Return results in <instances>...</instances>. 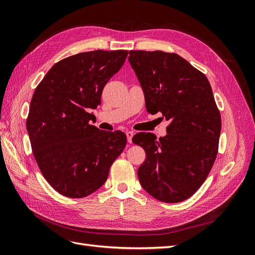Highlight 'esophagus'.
Returning <instances> with one entry per match:
<instances>
[{"label": "esophagus", "instance_id": "esophagus-1", "mask_svg": "<svg viewBox=\"0 0 255 255\" xmlns=\"http://www.w3.org/2000/svg\"><path fill=\"white\" fill-rule=\"evenodd\" d=\"M126 134H127V138H128V143H132V138L134 136V132H132V130H128Z\"/></svg>", "mask_w": 255, "mask_h": 255}]
</instances>
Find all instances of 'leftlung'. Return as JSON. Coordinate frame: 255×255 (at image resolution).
<instances>
[{
	"mask_svg": "<svg viewBox=\"0 0 255 255\" xmlns=\"http://www.w3.org/2000/svg\"><path fill=\"white\" fill-rule=\"evenodd\" d=\"M128 61L144 94L146 112L170 121L167 135L137 133L145 152L138 168L143 189L158 201L177 203L201 187L218 153L221 116L206 76L175 53L129 51Z\"/></svg>",
	"mask_w": 255,
	"mask_h": 255,
	"instance_id": "8db88e82",
	"label": "left lung"
}]
</instances>
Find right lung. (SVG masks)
<instances>
[{
	"label": "right lung",
	"instance_id": "obj_1",
	"mask_svg": "<svg viewBox=\"0 0 255 255\" xmlns=\"http://www.w3.org/2000/svg\"><path fill=\"white\" fill-rule=\"evenodd\" d=\"M127 56L126 50L75 54L54 65L35 89L26 119L30 145L44 179L60 195L95 192L126 148L125 133L99 129L89 121Z\"/></svg>",
	"mask_w": 255,
	"mask_h": 255
}]
</instances>
